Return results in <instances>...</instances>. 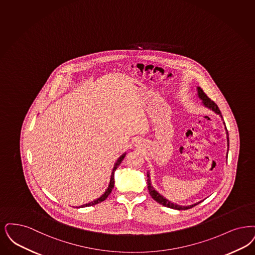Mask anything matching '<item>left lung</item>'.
Masks as SVG:
<instances>
[{
    "label": "left lung",
    "mask_w": 255,
    "mask_h": 255,
    "mask_svg": "<svg viewBox=\"0 0 255 255\" xmlns=\"http://www.w3.org/2000/svg\"><path fill=\"white\" fill-rule=\"evenodd\" d=\"M197 96H198V98L202 101V104H203L205 107L209 108L210 110L214 111L215 114H217V115H219V116L221 117V119H222V121H223V123H224L225 125V130H226V133H227V144H228V148H229V146H230L229 132H228V130H227V127H226V124H225L223 117H222V115H221V112H220L218 106H217L216 103H214V102H213L211 99L208 98V96L204 93L203 90H202L200 87H197ZM227 158H228V153H227ZM147 177H148V179H147V185H148V190H149L150 195L153 197V199H154L157 203L161 204V205H163L165 207H168V208H171V209L179 210V211H180V210H188V209H191V208L194 207L195 205H197V204H199L201 202V201H200V202H197V203H194L193 204V205H189V206H180V205H178V204L173 203V202L169 201L168 199H166L163 195H161L158 192H156V190H154V188L152 186L151 177H150V172H149V171L147 172Z\"/></svg>",
    "instance_id": "obj_1"
}]
</instances>
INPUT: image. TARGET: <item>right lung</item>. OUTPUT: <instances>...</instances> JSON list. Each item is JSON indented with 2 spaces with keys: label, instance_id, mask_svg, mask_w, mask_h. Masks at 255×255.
I'll use <instances>...</instances> for the list:
<instances>
[{
  "label": "right lung",
  "instance_id": "obj_1",
  "mask_svg": "<svg viewBox=\"0 0 255 255\" xmlns=\"http://www.w3.org/2000/svg\"><path fill=\"white\" fill-rule=\"evenodd\" d=\"M125 155H126V153H123L122 154L119 158H118V160H117V162L115 163V166H114V168H113L112 174H111V178H110V183L108 185V188L106 189V191H105V193L102 194L101 197H99V198H97L96 200H94V201H92V202H89V203L84 204V205H82V206H80L79 208H84V207H89V206H94V205H96V204L101 203L102 201H104L107 197H108V195L111 194V192H112L113 188H114V184H115V177H114V175H115V171L117 170V168L120 166V164L122 163V161L123 160V158L125 157ZM78 208V207H77Z\"/></svg>",
  "mask_w": 255,
  "mask_h": 255
}]
</instances>
